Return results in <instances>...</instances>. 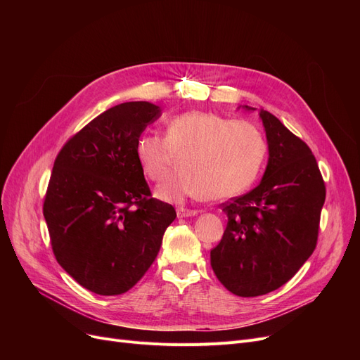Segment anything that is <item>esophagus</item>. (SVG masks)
<instances>
[{
    "instance_id": "esophagus-1",
    "label": "esophagus",
    "mask_w": 360,
    "mask_h": 360,
    "mask_svg": "<svg viewBox=\"0 0 360 360\" xmlns=\"http://www.w3.org/2000/svg\"><path fill=\"white\" fill-rule=\"evenodd\" d=\"M198 214V210H191V209H184V207H179L177 209V216L179 217H189Z\"/></svg>"
}]
</instances>
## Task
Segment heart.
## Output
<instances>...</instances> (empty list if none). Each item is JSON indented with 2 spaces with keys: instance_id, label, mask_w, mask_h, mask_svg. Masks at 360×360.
Listing matches in <instances>:
<instances>
[{
  "instance_id": "obj_1",
  "label": "heart",
  "mask_w": 360,
  "mask_h": 360,
  "mask_svg": "<svg viewBox=\"0 0 360 360\" xmlns=\"http://www.w3.org/2000/svg\"><path fill=\"white\" fill-rule=\"evenodd\" d=\"M183 150V169L171 174L156 189L165 201L186 197L219 201L242 193L263 168L267 143L255 124L207 111L172 115L167 120L165 138L143 134L135 143L139 167L153 181L165 176L174 153Z\"/></svg>"
}]
</instances>
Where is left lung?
Masks as SVG:
<instances>
[{
	"mask_svg": "<svg viewBox=\"0 0 360 360\" xmlns=\"http://www.w3.org/2000/svg\"><path fill=\"white\" fill-rule=\"evenodd\" d=\"M246 110L254 108L245 106ZM269 163L255 189L222 204L228 217L210 264L240 297L263 296L288 282L317 246L326 186L311 148L264 110Z\"/></svg>",
	"mask_w": 360,
	"mask_h": 360,
	"instance_id": "1",
	"label": "left lung"
}]
</instances>
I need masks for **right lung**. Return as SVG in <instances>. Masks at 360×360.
Returning <instances> with one entry per match:
<instances>
[{
    "label": "right lung",
    "mask_w": 360,
    "mask_h": 360,
    "mask_svg": "<svg viewBox=\"0 0 360 360\" xmlns=\"http://www.w3.org/2000/svg\"><path fill=\"white\" fill-rule=\"evenodd\" d=\"M160 115L148 102H126L75 134L53 162L43 216L58 264L84 288L117 296L153 264L176 219L151 197L135 143Z\"/></svg>",
    "instance_id": "1"
}]
</instances>
